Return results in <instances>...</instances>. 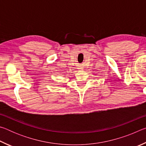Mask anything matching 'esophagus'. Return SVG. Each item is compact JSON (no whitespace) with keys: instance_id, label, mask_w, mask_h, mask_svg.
Masks as SVG:
<instances>
[{"instance_id":"obj_1","label":"esophagus","mask_w":146,"mask_h":146,"mask_svg":"<svg viewBox=\"0 0 146 146\" xmlns=\"http://www.w3.org/2000/svg\"><path fill=\"white\" fill-rule=\"evenodd\" d=\"M78 69H79V70H82V68H78Z\"/></svg>"}]
</instances>
